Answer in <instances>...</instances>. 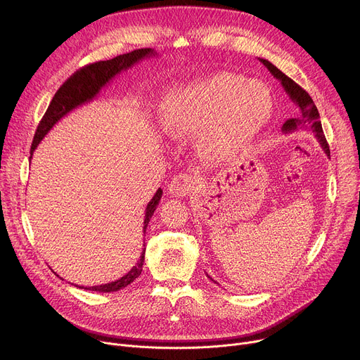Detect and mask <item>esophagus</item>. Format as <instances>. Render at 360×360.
<instances>
[{
	"instance_id": "esophagus-1",
	"label": "esophagus",
	"mask_w": 360,
	"mask_h": 360,
	"mask_svg": "<svg viewBox=\"0 0 360 360\" xmlns=\"http://www.w3.org/2000/svg\"><path fill=\"white\" fill-rule=\"evenodd\" d=\"M195 188H197V178L189 174H179L168 185V192L172 195V197L184 198Z\"/></svg>"
}]
</instances>
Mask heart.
Listing matches in <instances>:
<instances>
[{
    "label": "heart",
    "instance_id": "heart-1",
    "mask_svg": "<svg viewBox=\"0 0 360 360\" xmlns=\"http://www.w3.org/2000/svg\"><path fill=\"white\" fill-rule=\"evenodd\" d=\"M273 109L267 84L224 72L171 89L160 102L159 123L168 134L204 130L202 148L221 158L245 149L266 127Z\"/></svg>",
    "mask_w": 360,
    "mask_h": 360
}]
</instances>
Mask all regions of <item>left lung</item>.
Here are the masks:
<instances>
[{
    "label": "left lung",
    "mask_w": 360,
    "mask_h": 360,
    "mask_svg": "<svg viewBox=\"0 0 360 360\" xmlns=\"http://www.w3.org/2000/svg\"><path fill=\"white\" fill-rule=\"evenodd\" d=\"M259 61L264 64V66L269 69V72L277 79L280 80L283 89L285 90V93L288 94V97L291 99V102L299 108V115L297 117H291L288 120L284 122L281 130L283 134H291L296 132L299 129H309L314 134L316 139L319 141L321 149L324 150V153L330 156V150H329V145L328 141L324 138L323 129H321V122H320V115L319 110L313 102V99L310 97V94L302 89L296 82H292L290 77H287L281 70H278L273 63H270L266 58H259ZM208 276V274H207ZM210 277V276H208ZM211 278V277H210ZM212 280V278H211ZM214 281V280H212ZM217 283V281H214Z\"/></svg>",
    "instance_id": "1"
}]
</instances>
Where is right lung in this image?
Masks as SVG:
<instances>
[{
	"label": "right lung",
	"mask_w": 360,
	"mask_h": 360,
	"mask_svg": "<svg viewBox=\"0 0 360 360\" xmlns=\"http://www.w3.org/2000/svg\"><path fill=\"white\" fill-rule=\"evenodd\" d=\"M156 56V53L152 49H139L134 50L126 54H120L115 58L106 60V61H97L93 64H89V66H84L83 69L77 70L73 76H70L66 82L63 83V86L56 91L51 103L49 105V109L46 115L43 116L37 132L34 135V139H32L31 149H30V160L32 158V153L37 149L40 142L44 139V136L53 129V126L61 120L64 116H68L70 112H73L76 108L83 106L89 102H91L94 97L101 93V90L110 83L119 73L123 70H127L132 66H135L136 63H139L143 58H149ZM162 197V189L159 188L156 193L153 195V198L149 201L145 210V219H143V233H146L148 224L159 205ZM145 244H143V251L141 254V258L138 263L132 267L127 274L120 277L119 280H115L112 283L101 284V285H91V287H84L86 290L91 291H99V292H113L124 288L130 283H134L142 273V267L145 263ZM83 288V287H82Z\"/></svg>",
	"instance_id": "add662e5"
}]
</instances>
